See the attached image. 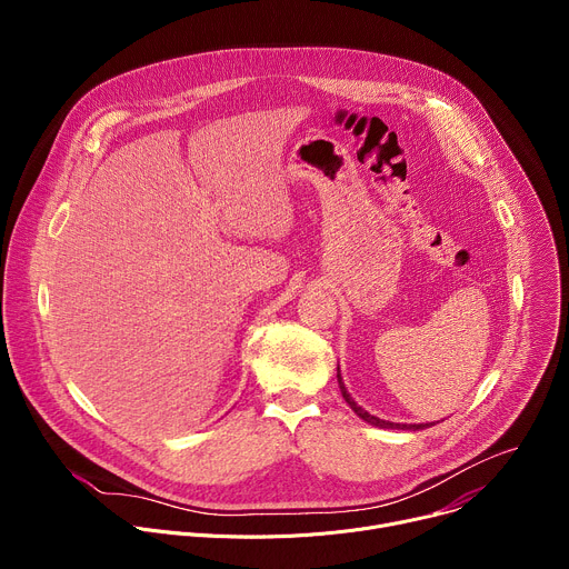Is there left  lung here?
Here are the masks:
<instances>
[{"mask_svg": "<svg viewBox=\"0 0 569 569\" xmlns=\"http://www.w3.org/2000/svg\"><path fill=\"white\" fill-rule=\"evenodd\" d=\"M338 382H340V391H342V398L349 402V408L362 419V421H367V423H371V426H376V428H387V430H423L426 426L423 423H415V426H408V423H391V421H382V419H378V417H373V415H369L367 410H362L360 405L351 398V393L347 391V387H345V382H342V376H340V369H338Z\"/></svg>", "mask_w": 569, "mask_h": 569, "instance_id": "8db88e82", "label": "left lung"}]
</instances>
